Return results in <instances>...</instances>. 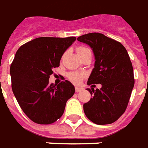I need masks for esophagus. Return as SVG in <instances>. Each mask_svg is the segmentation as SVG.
<instances>
[{"label": "esophagus", "instance_id": "34e87169", "mask_svg": "<svg viewBox=\"0 0 148 148\" xmlns=\"http://www.w3.org/2000/svg\"><path fill=\"white\" fill-rule=\"evenodd\" d=\"M83 88L81 87H78V86H76L75 87V91H76V93H78V92H80V91L82 90Z\"/></svg>", "mask_w": 148, "mask_h": 148}]
</instances>
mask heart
Segmentation results:
<instances>
[{
	"label": "heart",
	"instance_id": "heart-1",
	"mask_svg": "<svg viewBox=\"0 0 148 148\" xmlns=\"http://www.w3.org/2000/svg\"><path fill=\"white\" fill-rule=\"evenodd\" d=\"M89 50L90 49H88L86 47L80 46L77 48V52L79 56L83 55L84 52L89 51ZM68 77L69 78V80L74 84H79L80 82V80H82L83 77H84V74L80 73V72H70V73H68Z\"/></svg>",
	"mask_w": 148,
	"mask_h": 148
}]
</instances>
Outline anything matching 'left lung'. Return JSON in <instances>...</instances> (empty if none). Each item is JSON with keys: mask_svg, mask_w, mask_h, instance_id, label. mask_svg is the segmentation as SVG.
I'll return each mask as SVG.
<instances>
[{"mask_svg": "<svg viewBox=\"0 0 148 148\" xmlns=\"http://www.w3.org/2000/svg\"><path fill=\"white\" fill-rule=\"evenodd\" d=\"M77 40L90 47L95 56L87 85H102L99 90L86 89L92 98L84 104L85 115L95 124L113 123L125 111L134 87L129 55L119 42L99 32L83 35Z\"/></svg>", "mask_w": 148, "mask_h": 148, "instance_id": "8db88e82", "label": "left lung"}]
</instances>
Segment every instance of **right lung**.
Instances as JSON below:
<instances>
[{"label":"right lung","instance_id":"obj_1","mask_svg":"<svg viewBox=\"0 0 148 148\" xmlns=\"http://www.w3.org/2000/svg\"><path fill=\"white\" fill-rule=\"evenodd\" d=\"M76 40L39 37L20 47L10 65L12 90L23 112L37 124L49 125L63 115L66 103L74 94V85L64 80L49 84L53 68L59 67L64 51Z\"/></svg>","mask_w":148,"mask_h":148}]
</instances>
